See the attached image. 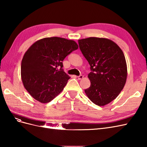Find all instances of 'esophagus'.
I'll return each mask as SVG.
<instances>
[{"label":"esophagus","mask_w":147,"mask_h":147,"mask_svg":"<svg viewBox=\"0 0 147 147\" xmlns=\"http://www.w3.org/2000/svg\"><path fill=\"white\" fill-rule=\"evenodd\" d=\"M77 78H78V80H82V79H83V75H79V76L77 77Z\"/></svg>","instance_id":"esophagus-1"}]
</instances>
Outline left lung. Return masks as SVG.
<instances>
[{"label":"left lung","instance_id":"left-lung-1","mask_svg":"<svg viewBox=\"0 0 147 147\" xmlns=\"http://www.w3.org/2000/svg\"><path fill=\"white\" fill-rule=\"evenodd\" d=\"M80 49L90 64V88L84 90L93 103L104 106L117 98L127 78V64L121 49L105 38L78 40Z\"/></svg>","mask_w":147,"mask_h":147}]
</instances>
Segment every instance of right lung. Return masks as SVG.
Wrapping results in <instances>:
<instances>
[{
  "instance_id": "right-lung-1",
  "label": "right lung",
  "mask_w": 147,
  "mask_h": 147,
  "mask_svg": "<svg viewBox=\"0 0 147 147\" xmlns=\"http://www.w3.org/2000/svg\"><path fill=\"white\" fill-rule=\"evenodd\" d=\"M78 48L75 41L57 37L38 40L30 47L22 59L21 75L31 96L48 103L64 90L70 77L62 69L63 61Z\"/></svg>"
}]
</instances>
